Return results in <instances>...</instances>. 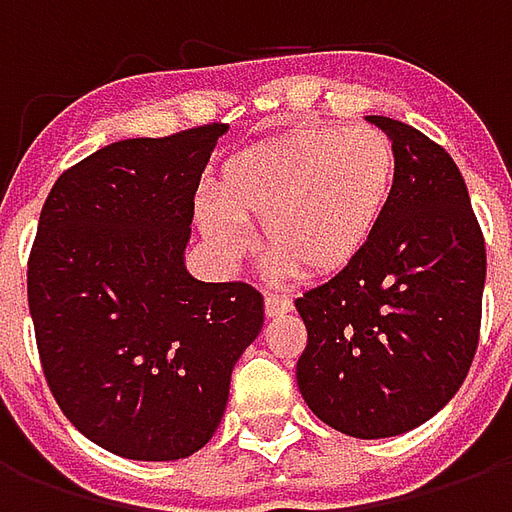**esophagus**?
Instances as JSON below:
<instances>
[{"label": "esophagus", "instance_id": "34e87169", "mask_svg": "<svg viewBox=\"0 0 512 512\" xmlns=\"http://www.w3.org/2000/svg\"><path fill=\"white\" fill-rule=\"evenodd\" d=\"M293 310V299L290 296H279V293H268L266 296V315L268 318H277L285 312Z\"/></svg>", "mask_w": 512, "mask_h": 512}]
</instances>
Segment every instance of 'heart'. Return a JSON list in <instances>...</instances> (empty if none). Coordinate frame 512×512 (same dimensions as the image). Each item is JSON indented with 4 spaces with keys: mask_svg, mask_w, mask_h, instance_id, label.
Segmentation results:
<instances>
[{
    "mask_svg": "<svg viewBox=\"0 0 512 512\" xmlns=\"http://www.w3.org/2000/svg\"><path fill=\"white\" fill-rule=\"evenodd\" d=\"M395 167V147L378 128H307L230 158L216 178V200L200 197L194 219L230 263L252 246L241 224H260L279 274L332 277L376 235Z\"/></svg>",
    "mask_w": 512,
    "mask_h": 512,
    "instance_id": "b5f03b06",
    "label": "heart"
}]
</instances>
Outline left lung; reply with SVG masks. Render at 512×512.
<instances>
[{
	"instance_id": "obj_1",
	"label": "left lung",
	"mask_w": 512,
	"mask_h": 512,
	"mask_svg": "<svg viewBox=\"0 0 512 512\" xmlns=\"http://www.w3.org/2000/svg\"><path fill=\"white\" fill-rule=\"evenodd\" d=\"M395 147V183L365 252L296 299L304 403L354 439L428 422L472 367L485 288L483 230L461 169L433 139L370 115Z\"/></svg>"
}]
</instances>
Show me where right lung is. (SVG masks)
<instances>
[{"instance_id": "right-lung-1", "label": "right lung", "mask_w": 512, "mask_h": 512, "mask_svg": "<svg viewBox=\"0 0 512 512\" xmlns=\"http://www.w3.org/2000/svg\"><path fill=\"white\" fill-rule=\"evenodd\" d=\"M224 131L112 142L65 169L40 211L27 271L40 365L73 428L120 458L205 447L263 329L252 285L200 282L183 263Z\"/></svg>"}]
</instances>
